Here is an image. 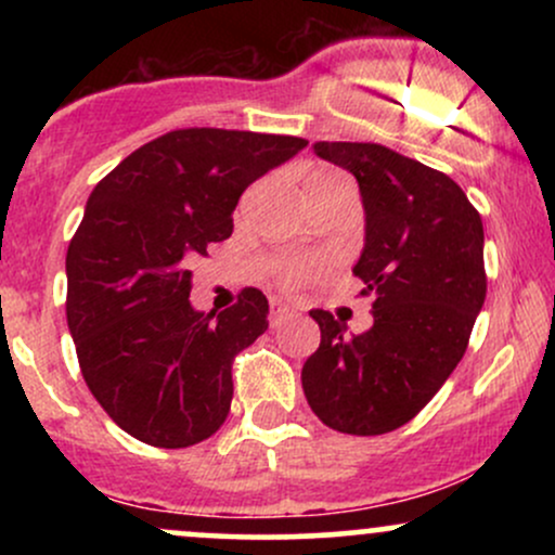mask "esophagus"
<instances>
[{
    "mask_svg": "<svg viewBox=\"0 0 555 555\" xmlns=\"http://www.w3.org/2000/svg\"><path fill=\"white\" fill-rule=\"evenodd\" d=\"M289 315H292L289 305H284L282 299H271V313H269L271 326H282V323H284Z\"/></svg>",
    "mask_w": 555,
    "mask_h": 555,
    "instance_id": "34e87169",
    "label": "esophagus"
}]
</instances>
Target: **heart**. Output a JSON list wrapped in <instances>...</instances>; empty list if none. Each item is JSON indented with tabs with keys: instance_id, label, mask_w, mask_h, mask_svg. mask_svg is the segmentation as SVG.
<instances>
[{
	"instance_id": "heart-1",
	"label": "heart",
	"mask_w": 555,
	"mask_h": 555,
	"mask_svg": "<svg viewBox=\"0 0 555 555\" xmlns=\"http://www.w3.org/2000/svg\"><path fill=\"white\" fill-rule=\"evenodd\" d=\"M341 180L344 177L339 175V171L326 169V167H315V169H310L308 177H305V193H308V197L321 195V193H326V190L334 188V184H339ZM295 273H297V269H286L282 273L284 282H292V279H295Z\"/></svg>"
}]
</instances>
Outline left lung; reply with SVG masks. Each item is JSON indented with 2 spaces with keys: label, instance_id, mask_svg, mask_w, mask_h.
I'll list each match as a JSON object with an SVG mask.
<instances>
[{
  "label": "left lung",
  "instance_id": "1",
  "mask_svg": "<svg viewBox=\"0 0 555 555\" xmlns=\"http://www.w3.org/2000/svg\"><path fill=\"white\" fill-rule=\"evenodd\" d=\"M315 156L352 171L365 208L354 266L373 297V326L347 334L310 310L321 347L302 365L310 410L349 436L397 430L460 365L486 302L482 219L443 171L378 143H321Z\"/></svg>",
  "mask_w": 555,
  "mask_h": 555
}]
</instances>
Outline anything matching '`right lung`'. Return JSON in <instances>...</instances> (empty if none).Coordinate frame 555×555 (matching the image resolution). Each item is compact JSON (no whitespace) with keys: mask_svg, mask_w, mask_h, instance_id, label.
<instances>
[{"mask_svg":"<svg viewBox=\"0 0 555 555\" xmlns=\"http://www.w3.org/2000/svg\"><path fill=\"white\" fill-rule=\"evenodd\" d=\"M305 145L188 127L140 145L93 188L67 247V326L95 401L138 441L184 449L224 425L232 362L269 328V299L247 286L206 315L190 305V269L232 234L247 184Z\"/></svg>","mask_w":555,"mask_h":555,"instance_id":"right-lung-1","label":"right lung"}]
</instances>
